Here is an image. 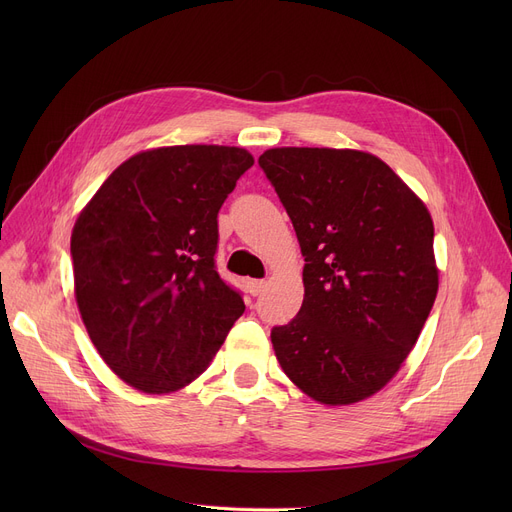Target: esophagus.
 I'll list each match as a JSON object with an SVG mask.
<instances>
[{
	"label": "esophagus",
	"instance_id": "1",
	"mask_svg": "<svg viewBox=\"0 0 512 512\" xmlns=\"http://www.w3.org/2000/svg\"><path fill=\"white\" fill-rule=\"evenodd\" d=\"M265 286H267L265 280H251V282L247 284V288H249V292L253 294V297H257V294H261Z\"/></svg>",
	"mask_w": 512,
	"mask_h": 512
}]
</instances>
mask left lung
<instances>
[{
  "mask_svg": "<svg viewBox=\"0 0 512 512\" xmlns=\"http://www.w3.org/2000/svg\"><path fill=\"white\" fill-rule=\"evenodd\" d=\"M259 166L305 257L301 311L272 328L276 357L317 402H359L392 380L434 307L432 215L371 153L280 147Z\"/></svg>",
  "mask_w": 512,
  "mask_h": 512,
  "instance_id": "obj_1",
  "label": "left lung"
}]
</instances>
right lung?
Masks as SVG:
<instances>
[{
	"instance_id": "add662e5",
	"label": "right lung",
	"mask_w": 512,
	"mask_h": 512,
	"mask_svg": "<svg viewBox=\"0 0 512 512\" xmlns=\"http://www.w3.org/2000/svg\"><path fill=\"white\" fill-rule=\"evenodd\" d=\"M251 166L238 147L143 151L78 215V311L101 359L132 388L164 394L191 384L245 311L215 253L220 207Z\"/></svg>"
}]
</instances>
